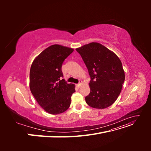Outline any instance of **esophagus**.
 <instances>
[{"instance_id": "obj_1", "label": "esophagus", "mask_w": 151, "mask_h": 151, "mask_svg": "<svg viewBox=\"0 0 151 151\" xmlns=\"http://www.w3.org/2000/svg\"><path fill=\"white\" fill-rule=\"evenodd\" d=\"M82 85V81H80L79 83L77 84V88H80L81 87V86Z\"/></svg>"}]
</instances>
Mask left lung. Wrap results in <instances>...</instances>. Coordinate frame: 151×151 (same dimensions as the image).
Masks as SVG:
<instances>
[{
    "label": "left lung",
    "instance_id": "8db88e82",
    "mask_svg": "<svg viewBox=\"0 0 151 151\" xmlns=\"http://www.w3.org/2000/svg\"><path fill=\"white\" fill-rule=\"evenodd\" d=\"M88 68L90 93L85 98L89 106L104 109L117 99L125 75L120 58L104 45L92 42L76 48Z\"/></svg>",
    "mask_w": 151,
    "mask_h": 151
}]
</instances>
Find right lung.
<instances>
[{
  "label": "right lung",
  "instance_id": "right-lung-1",
  "mask_svg": "<svg viewBox=\"0 0 151 151\" xmlns=\"http://www.w3.org/2000/svg\"><path fill=\"white\" fill-rule=\"evenodd\" d=\"M74 49L53 45L45 49L32 63L29 72V88L40 106L45 111L58 115L67 110L75 84L60 80L65 59Z\"/></svg>",
  "mask_w": 151,
  "mask_h": 151
}]
</instances>
